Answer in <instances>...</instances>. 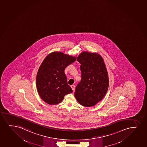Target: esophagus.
Returning <instances> with one entry per match:
<instances>
[{
  "instance_id": "esophagus-1",
  "label": "esophagus",
  "mask_w": 147,
  "mask_h": 147,
  "mask_svg": "<svg viewBox=\"0 0 147 147\" xmlns=\"http://www.w3.org/2000/svg\"><path fill=\"white\" fill-rule=\"evenodd\" d=\"M71 87L73 91H74V88H75V86H74V85H71Z\"/></svg>"
}]
</instances>
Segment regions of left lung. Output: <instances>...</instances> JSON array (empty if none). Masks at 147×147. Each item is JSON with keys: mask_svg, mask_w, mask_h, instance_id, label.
Returning <instances> with one entry per match:
<instances>
[{"mask_svg": "<svg viewBox=\"0 0 147 147\" xmlns=\"http://www.w3.org/2000/svg\"><path fill=\"white\" fill-rule=\"evenodd\" d=\"M77 60L81 64V80L76 86L74 96L82 106L93 107L101 101L108 90L107 67L98 53L83 51Z\"/></svg>", "mask_w": 147, "mask_h": 147, "instance_id": "left-lung-1", "label": "left lung"}]
</instances>
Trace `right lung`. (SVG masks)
Wrapping results in <instances>:
<instances>
[{
    "instance_id": "1",
    "label": "right lung",
    "mask_w": 147,
    "mask_h": 147,
    "mask_svg": "<svg viewBox=\"0 0 147 147\" xmlns=\"http://www.w3.org/2000/svg\"><path fill=\"white\" fill-rule=\"evenodd\" d=\"M76 57L54 51L47 56L40 64L36 76L37 91L43 101L57 105L73 90L67 84L64 71L76 60Z\"/></svg>"
}]
</instances>
